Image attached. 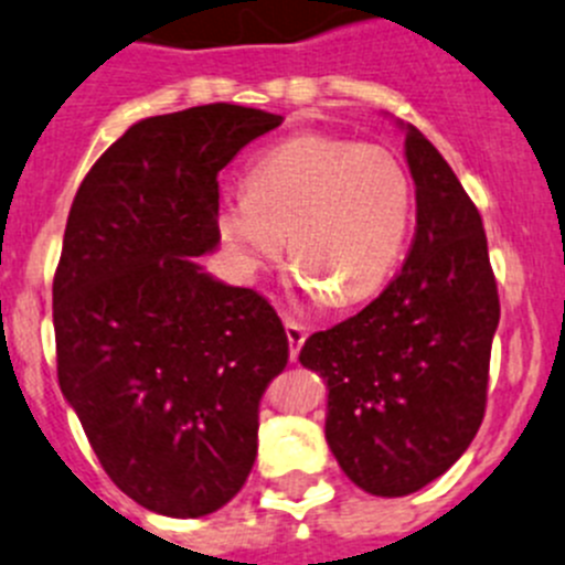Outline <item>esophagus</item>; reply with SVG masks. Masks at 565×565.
<instances>
[{
  "label": "esophagus",
  "instance_id": "1",
  "mask_svg": "<svg viewBox=\"0 0 565 565\" xmlns=\"http://www.w3.org/2000/svg\"><path fill=\"white\" fill-rule=\"evenodd\" d=\"M284 329H287V340H289V360H295L300 351V345L307 342V326H300L298 320L287 318Z\"/></svg>",
  "mask_w": 565,
  "mask_h": 565
}]
</instances>
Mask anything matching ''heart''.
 I'll use <instances>...</instances> for the list:
<instances>
[{"instance_id":"heart-1","label":"heart","mask_w":565,"mask_h":565,"mask_svg":"<svg viewBox=\"0 0 565 565\" xmlns=\"http://www.w3.org/2000/svg\"><path fill=\"white\" fill-rule=\"evenodd\" d=\"M413 211V175L393 150L300 134L250 163L245 194L220 203L217 234L245 273L273 265L287 234L300 289L351 303L395 270Z\"/></svg>"}]
</instances>
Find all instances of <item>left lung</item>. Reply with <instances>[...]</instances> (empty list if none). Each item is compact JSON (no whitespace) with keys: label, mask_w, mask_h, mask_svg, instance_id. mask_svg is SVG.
<instances>
[{"label":"left lung","mask_w":565,"mask_h":565,"mask_svg":"<svg viewBox=\"0 0 565 565\" xmlns=\"http://www.w3.org/2000/svg\"><path fill=\"white\" fill-rule=\"evenodd\" d=\"M415 236L398 276L360 315L318 331L300 365L329 384L326 440L373 497H407L471 446L488 402L499 292L477 205L407 125Z\"/></svg>","instance_id":"1"}]
</instances>
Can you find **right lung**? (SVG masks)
<instances>
[{"mask_svg": "<svg viewBox=\"0 0 565 565\" xmlns=\"http://www.w3.org/2000/svg\"><path fill=\"white\" fill-rule=\"evenodd\" d=\"M284 116L231 103L141 119L83 178L52 281L57 382L99 466L141 508L198 519L256 460L287 367L281 318L194 262L220 242L223 167Z\"/></svg>", "mask_w": 565, "mask_h": 565, "instance_id": "obj_1", "label": "right lung"}]
</instances>
